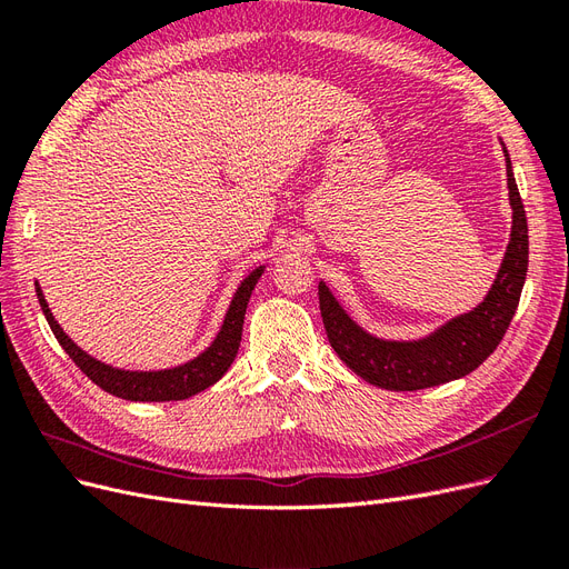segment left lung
<instances>
[{"label":"left lung","instance_id":"left-lung-1","mask_svg":"<svg viewBox=\"0 0 569 569\" xmlns=\"http://www.w3.org/2000/svg\"><path fill=\"white\" fill-rule=\"evenodd\" d=\"M508 201L512 209L510 239L501 268L487 297L472 311L460 313L418 339H385L360 327L343 308L325 280L318 282L320 313L327 339L337 356L366 382L389 391H418L460 380L496 351L518 311L529 263L527 216L512 176L510 153L501 137Z\"/></svg>","mask_w":569,"mask_h":569}]
</instances>
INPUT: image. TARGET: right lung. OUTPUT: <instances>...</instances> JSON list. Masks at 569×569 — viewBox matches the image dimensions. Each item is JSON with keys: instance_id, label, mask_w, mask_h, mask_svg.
I'll use <instances>...</instances> for the list:
<instances>
[{"instance_id": "right-lung-1", "label": "right lung", "mask_w": 569, "mask_h": 569, "mask_svg": "<svg viewBox=\"0 0 569 569\" xmlns=\"http://www.w3.org/2000/svg\"><path fill=\"white\" fill-rule=\"evenodd\" d=\"M263 270L266 266H258L242 282H239V287L232 295V301L228 306V313L222 318L220 330L209 347L192 360H187V363H180L173 368H161V370L118 368L80 349L78 343L63 332V327L57 322L54 313H51V308L42 295V287L38 282H36V291H38L42 313L51 327V332H54L57 341L61 343V349L73 358V363L88 375L97 387L126 401L163 403V401H182V399H189V396H197L209 387H213L220 377L230 370L232 360L239 351V341H242L247 303L251 299L256 282L261 280Z\"/></svg>"}]
</instances>
